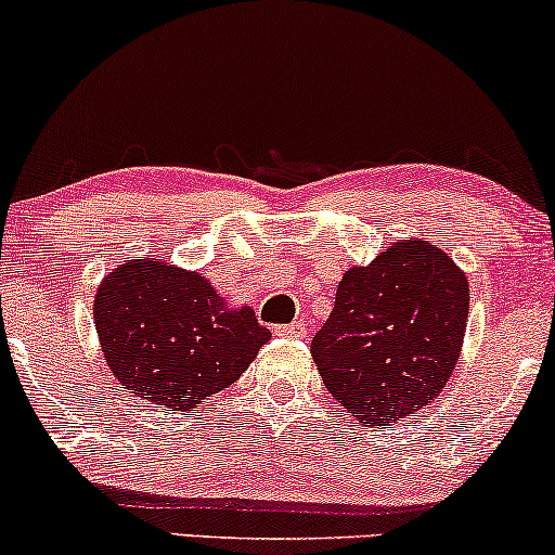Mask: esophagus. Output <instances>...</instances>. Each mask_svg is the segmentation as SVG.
Instances as JSON below:
<instances>
[{
	"mask_svg": "<svg viewBox=\"0 0 555 555\" xmlns=\"http://www.w3.org/2000/svg\"><path fill=\"white\" fill-rule=\"evenodd\" d=\"M273 333H276V336H284V338H305L307 325L302 323V320H295V323H289V325H276Z\"/></svg>",
	"mask_w": 555,
	"mask_h": 555,
	"instance_id": "1",
	"label": "esophagus"
}]
</instances>
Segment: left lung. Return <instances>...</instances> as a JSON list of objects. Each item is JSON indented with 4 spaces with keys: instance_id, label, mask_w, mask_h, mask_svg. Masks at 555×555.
Wrapping results in <instances>:
<instances>
[{
    "instance_id": "1",
    "label": "left lung",
    "mask_w": 555,
    "mask_h": 555,
    "mask_svg": "<svg viewBox=\"0 0 555 555\" xmlns=\"http://www.w3.org/2000/svg\"><path fill=\"white\" fill-rule=\"evenodd\" d=\"M468 276L426 240H400L353 266L312 338L331 396L364 426H392L447 385L468 325Z\"/></svg>"
}]
</instances>
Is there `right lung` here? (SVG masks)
I'll return each mask as SVG.
<instances>
[{"label":"right lung","mask_w":555,"mask_h":555,"mask_svg":"<svg viewBox=\"0 0 555 555\" xmlns=\"http://www.w3.org/2000/svg\"><path fill=\"white\" fill-rule=\"evenodd\" d=\"M92 315L113 377L157 409H196L271 341L250 307L232 310L202 273L159 258L113 269L98 286Z\"/></svg>","instance_id":"right-lung-1"}]
</instances>
